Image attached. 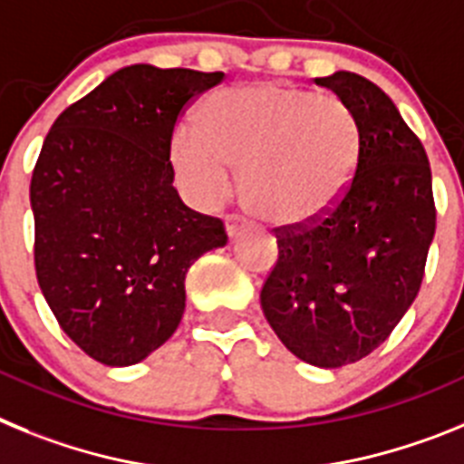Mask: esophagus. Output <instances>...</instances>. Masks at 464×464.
I'll return each instance as SVG.
<instances>
[{
  "label": "esophagus",
  "instance_id": "34e87169",
  "mask_svg": "<svg viewBox=\"0 0 464 464\" xmlns=\"http://www.w3.org/2000/svg\"><path fill=\"white\" fill-rule=\"evenodd\" d=\"M245 228H247V221L240 219V217H228L227 219V233L231 240H236V237L245 231Z\"/></svg>",
  "mask_w": 464,
  "mask_h": 464
}]
</instances>
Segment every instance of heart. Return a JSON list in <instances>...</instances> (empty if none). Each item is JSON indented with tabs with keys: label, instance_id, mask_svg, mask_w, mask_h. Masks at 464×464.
Wrapping results in <instances>:
<instances>
[{
	"label": "heart",
	"instance_id": "b5f03b06",
	"mask_svg": "<svg viewBox=\"0 0 464 464\" xmlns=\"http://www.w3.org/2000/svg\"><path fill=\"white\" fill-rule=\"evenodd\" d=\"M170 159L200 200L221 198L228 168L247 212L273 228H305L332 212L360 163V130L338 98L285 83L209 95L198 130L172 137Z\"/></svg>",
	"mask_w": 464,
	"mask_h": 464
}]
</instances>
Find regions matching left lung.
<instances>
[{"mask_svg": "<svg viewBox=\"0 0 464 464\" xmlns=\"http://www.w3.org/2000/svg\"><path fill=\"white\" fill-rule=\"evenodd\" d=\"M353 111L360 163L317 224L276 228L261 308L285 348L322 369L353 364L392 334L416 299L437 227L432 172L416 132L364 76L315 79Z\"/></svg>", "mask_w": 464, "mask_h": 464, "instance_id": "1", "label": "left lung"}]
</instances>
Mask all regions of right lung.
Returning a JSON list of instances; mask_svg holds the SVG:
<instances>
[{"instance_id": "1", "label": "right lung", "mask_w": 464, "mask_h": 464, "mask_svg": "<svg viewBox=\"0 0 464 464\" xmlns=\"http://www.w3.org/2000/svg\"><path fill=\"white\" fill-rule=\"evenodd\" d=\"M224 72L130 64L70 104L30 184L34 268L67 336L107 366L142 362L175 334L191 264L228 240L224 221L172 187L177 119Z\"/></svg>"}]
</instances>
